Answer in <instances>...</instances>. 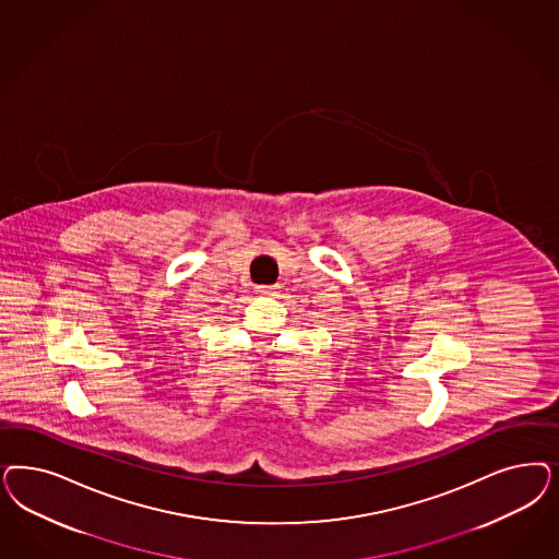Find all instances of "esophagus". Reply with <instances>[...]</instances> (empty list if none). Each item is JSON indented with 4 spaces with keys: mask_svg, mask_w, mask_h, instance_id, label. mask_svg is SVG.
I'll use <instances>...</instances> for the list:
<instances>
[{
    "mask_svg": "<svg viewBox=\"0 0 559 559\" xmlns=\"http://www.w3.org/2000/svg\"><path fill=\"white\" fill-rule=\"evenodd\" d=\"M277 289H280V286H259L257 292L263 294V296H277Z\"/></svg>",
    "mask_w": 559,
    "mask_h": 559,
    "instance_id": "34e87169",
    "label": "esophagus"
}]
</instances>
